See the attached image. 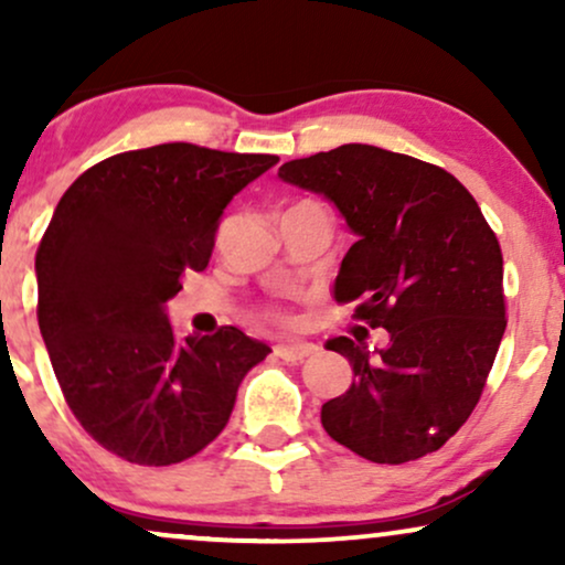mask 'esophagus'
<instances>
[{
  "label": "esophagus",
  "instance_id": "1",
  "mask_svg": "<svg viewBox=\"0 0 565 565\" xmlns=\"http://www.w3.org/2000/svg\"><path fill=\"white\" fill-rule=\"evenodd\" d=\"M316 350L319 348H316L313 342H278L276 355L284 361H302L308 359V355H313Z\"/></svg>",
  "mask_w": 565,
  "mask_h": 565
}]
</instances>
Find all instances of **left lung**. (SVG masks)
<instances>
[{"label": "left lung", "instance_id": "1", "mask_svg": "<svg viewBox=\"0 0 565 565\" xmlns=\"http://www.w3.org/2000/svg\"><path fill=\"white\" fill-rule=\"evenodd\" d=\"M284 183L329 199L355 233L334 278L353 319L391 342L334 337L353 385L321 406L337 444L377 465H404L459 430L481 398L504 327L502 249L454 174L364 142L295 159Z\"/></svg>", "mask_w": 565, "mask_h": 565}]
</instances>
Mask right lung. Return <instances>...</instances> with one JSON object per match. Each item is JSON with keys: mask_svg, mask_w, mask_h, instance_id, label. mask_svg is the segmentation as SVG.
I'll list each match as a JSON object with an SVG mask.
<instances>
[{"mask_svg": "<svg viewBox=\"0 0 565 565\" xmlns=\"http://www.w3.org/2000/svg\"><path fill=\"white\" fill-rule=\"evenodd\" d=\"M278 161L164 142L89 167L36 249L39 332L84 430L135 465L212 444L270 348L242 329L180 337L167 302L204 270L225 206Z\"/></svg>", "mask_w": 565, "mask_h": 565, "instance_id": "1", "label": "right lung"}]
</instances>
